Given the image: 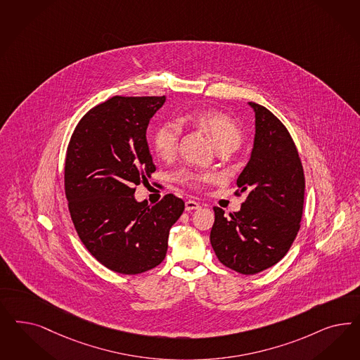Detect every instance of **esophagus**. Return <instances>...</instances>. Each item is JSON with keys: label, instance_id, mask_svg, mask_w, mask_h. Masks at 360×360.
Here are the masks:
<instances>
[{"label": "esophagus", "instance_id": "34e87169", "mask_svg": "<svg viewBox=\"0 0 360 360\" xmlns=\"http://www.w3.org/2000/svg\"><path fill=\"white\" fill-rule=\"evenodd\" d=\"M201 208V204L198 202V201H195V200H188L186 202V209L189 212V210H196V209Z\"/></svg>", "mask_w": 360, "mask_h": 360}]
</instances>
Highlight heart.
<instances>
[{
	"mask_svg": "<svg viewBox=\"0 0 360 360\" xmlns=\"http://www.w3.org/2000/svg\"><path fill=\"white\" fill-rule=\"evenodd\" d=\"M184 123H191L202 129L217 150L224 148H237L241 143V131L232 119L222 112L213 110H196L186 114L183 119ZM183 136V126L177 120H167L162 123L153 135V147L155 151L164 160H171L177 155ZM217 176L209 172H195L189 169H181L176 174V180L192 186L202 188L207 184L214 183Z\"/></svg>",
	"mask_w": 360,
	"mask_h": 360,
	"instance_id": "b5f03b06",
	"label": "heart"
}]
</instances>
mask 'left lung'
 I'll use <instances>...</instances> for the list:
<instances>
[{
	"mask_svg": "<svg viewBox=\"0 0 360 360\" xmlns=\"http://www.w3.org/2000/svg\"><path fill=\"white\" fill-rule=\"evenodd\" d=\"M249 105L255 112V147L236 192L248 191V198L229 217L214 207L210 231L221 264L246 276L276 265L289 252L304 201L303 167L288 128L266 107Z\"/></svg>",
	"mask_w": 360,
	"mask_h": 360,
	"instance_id": "obj_1",
	"label": "left lung"
}]
</instances>
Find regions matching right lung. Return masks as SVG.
Instances as JSON below:
<instances>
[{
	"label": "right lung",
	"instance_id": "1",
	"mask_svg": "<svg viewBox=\"0 0 360 360\" xmlns=\"http://www.w3.org/2000/svg\"><path fill=\"white\" fill-rule=\"evenodd\" d=\"M164 102L112 96L83 115L68 146L65 193L75 231L93 257L120 274L162 264L169 229L186 208L172 193L155 205L134 198L156 171L146 134Z\"/></svg>",
	"mask_w": 360,
	"mask_h": 360
}]
</instances>
